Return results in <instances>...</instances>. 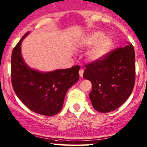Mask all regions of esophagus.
<instances>
[{"label": "esophagus", "mask_w": 147, "mask_h": 147, "mask_svg": "<svg viewBox=\"0 0 147 147\" xmlns=\"http://www.w3.org/2000/svg\"><path fill=\"white\" fill-rule=\"evenodd\" d=\"M83 74H84V69H80L79 70V74H80V77L83 76Z\"/></svg>", "instance_id": "1"}]
</instances>
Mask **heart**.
<instances>
[{"label":"heart","mask_w":147,"mask_h":147,"mask_svg":"<svg viewBox=\"0 0 147 147\" xmlns=\"http://www.w3.org/2000/svg\"><path fill=\"white\" fill-rule=\"evenodd\" d=\"M84 47H93L88 51L87 58L91 61H98L106 56L111 49L113 41L109 36H103L101 32H93L87 34L81 42Z\"/></svg>","instance_id":"obj_1"}]
</instances>
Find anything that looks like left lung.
I'll list each match as a JSON object with an SVG mask.
<instances>
[{"instance_id":"obj_1","label":"left lung","mask_w":147,"mask_h":147,"mask_svg":"<svg viewBox=\"0 0 147 147\" xmlns=\"http://www.w3.org/2000/svg\"><path fill=\"white\" fill-rule=\"evenodd\" d=\"M84 78L91 81L89 98L100 113L120 107L128 99L136 80L135 51L132 44L107 53L102 59L85 65Z\"/></svg>"}]
</instances>
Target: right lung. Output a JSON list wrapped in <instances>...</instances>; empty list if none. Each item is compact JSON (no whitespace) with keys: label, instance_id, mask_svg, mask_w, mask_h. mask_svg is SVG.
I'll return each instance as SVG.
<instances>
[{"label":"right lung","instance_id":"obj_1","mask_svg":"<svg viewBox=\"0 0 147 147\" xmlns=\"http://www.w3.org/2000/svg\"><path fill=\"white\" fill-rule=\"evenodd\" d=\"M29 32L13 48L11 60V84L16 94L31 111L52 116L63 107L67 90L79 80L80 66L40 72L26 65L21 54V43Z\"/></svg>","mask_w":147,"mask_h":147}]
</instances>
